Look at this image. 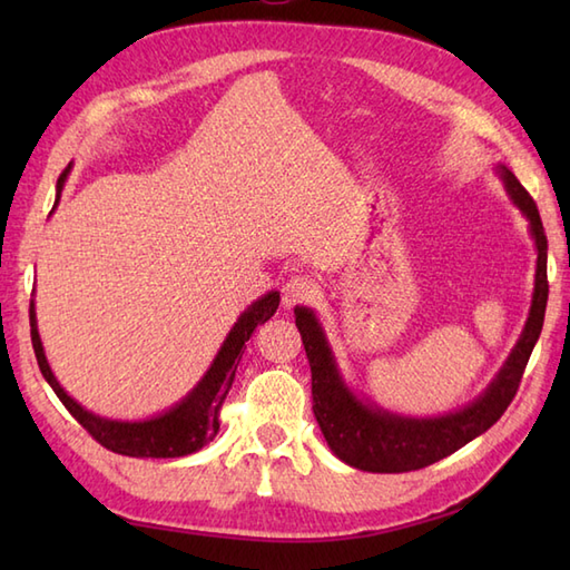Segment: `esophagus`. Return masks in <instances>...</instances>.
<instances>
[{
  "label": "esophagus",
  "mask_w": 570,
  "mask_h": 570,
  "mask_svg": "<svg viewBox=\"0 0 570 570\" xmlns=\"http://www.w3.org/2000/svg\"><path fill=\"white\" fill-rule=\"evenodd\" d=\"M313 294H316V284L308 276H292L282 288L284 308H294L296 304H304Z\"/></svg>",
  "instance_id": "obj_1"
}]
</instances>
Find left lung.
Returning a JSON list of instances; mask_svg holds the SVG:
<instances>
[{"mask_svg":"<svg viewBox=\"0 0 570 570\" xmlns=\"http://www.w3.org/2000/svg\"><path fill=\"white\" fill-rule=\"evenodd\" d=\"M500 180L504 184L507 196L517 205L519 213L527 217L529 235L534 239L537 249V274H534V294H531L529 316L524 331L512 347L510 357L504 360L500 372L488 384V390L478 399L458 411H448L441 416H402L386 411L367 399L357 396L350 384L343 380L337 367L333 347L325 337L323 325L313 308L296 306V325L301 341L306 347V357L311 365V394H313V414H316L323 439L328 441L331 451L347 463L350 468L367 472H409L426 468L435 460L455 453L480 433H485L492 423L504 414L507 406L517 394L522 382L524 367L534 350L543 313L549 301L547 282V235L537 210L524 186L504 164L494 166Z\"/></svg>","mask_w":570,"mask_h":570,"instance_id":"1","label":"left lung"}]
</instances>
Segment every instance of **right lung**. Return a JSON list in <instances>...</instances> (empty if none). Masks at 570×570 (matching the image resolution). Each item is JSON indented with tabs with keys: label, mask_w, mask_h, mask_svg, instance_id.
<instances>
[{
	"label": "right lung",
	"mask_w": 570,
	"mask_h": 570,
	"mask_svg": "<svg viewBox=\"0 0 570 570\" xmlns=\"http://www.w3.org/2000/svg\"><path fill=\"white\" fill-rule=\"evenodd\" d=\"M68 174H70V164L66 171L60 174L56 184L53 208L60 200V190L66 186ZM278 301H282L278 298V292H266L262 298L254 301L252 306H247L245 313H239L237 323L229 328L227 337L223 341L220 350H217L215 360L210 362V367L203 374L200 382L171 409H166L161 414L144 421L105 419L100 414H92V411L80 406L76 399L68 396V392L58 384L56 374L46 360L33 304H31V343H33L36 362H39L43 380L51 384V390L70 411L72 419H76L95 441L105 445L107 451L122 453L129 458H184L200 451L203 445H208L215 439V433L220 431V421H217V416H220V406L225 402L229 386H233L239 357L245 353V343L249 341V335L254 333L257 325L266 323L274 316L278 308Z\"/></svg>",
	"instance_id": "add662e5"
}]
</instances>
